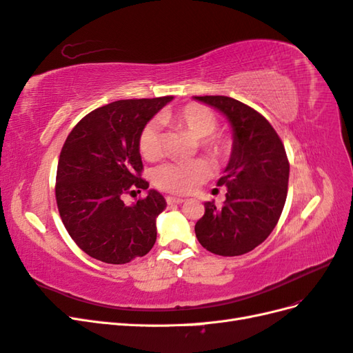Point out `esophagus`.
I'll list each match as a JSON object with an SVG mask.
<instances>
[{"label": "esophagus", "mask_w": 353, "mask_h": 353, "mask_svg": "<svg viewBox=\"0 0 353 353\" xmlns=\"http://www.w3.org/2000/svg\"><path fill=\"white\" fill-rule=\"evenodd\" d=\"M166 201L169 203V205H181V203L184 201V199L174 197V196H168V197H166Z\"/></svg>", "instance_id": "34e87169"}]
</instances>
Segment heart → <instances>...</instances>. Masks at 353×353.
Wrapping results in <instances>:
<instances>
[{"label": "heart", "mask_w": 353, "mask_h": 353, "mask_svg": "<svg viewBox=\"0 0 353 353\" xmlns=\"http://www.w3.org/2000/svg\"><path fill=\"white\" fill-rule=\"evenodd\" d=\"M162 119L165 122L184 126L187 130L203 138L201 145L216 159L227 157L231 144L223 137L212 135L218 128L215 113L209 108L199 103H190L175 113H168ZM138 150L147 160H154L162 153V134L157 121L147 122L138 137ZM210 175V168L205 160H193V162H168L154 169V184L169 193L185 194L193 191L203 181Z\"/></svg>", "instance_id": "heart-1"}]
</instances>
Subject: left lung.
I'll list each match as a JSON object with an SVG mask.
<instances>
[{"label": "left lung", "mask_w": 353, "mask_h": 353, "mask_svg": "<svg viewBox=\"0 0 353 353\" xmlns=\"http://www.w3.org/2000/svg\"><path fill=\"white\" fill-rule=\"evenodd\" d=\"M194 99L225 114L234 135L230 162L218 179L227 187V199L221 208L205 203L196 237L215 254H244L268 239L279 222L290 165L279 134L259 112L225 95Z\"/></svg>", "instance_id": "obj_1"}]
</instances>
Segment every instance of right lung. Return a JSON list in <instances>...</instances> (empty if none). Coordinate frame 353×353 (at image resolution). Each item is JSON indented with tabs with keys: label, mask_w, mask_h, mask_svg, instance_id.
I'll return each instance as SVG.
<instances>
[{
	"label": "right lung",
	"mask_w": 353,
	"mask_h": 353,
	"mask_svg": "<svg viewBox=\"0 0 353 353\" xmlns=\"http://www.w3.org/2000/svg\"><path fill=\"white\" fill-rule=\"evenodd\" d=\"M174 97L119 100L88 113L63 144L56 200L63 225L91 258L121 265L156 243V218L166 200L156 190L126 206L122 197L148 188L138 137Z\"/></svg>",
	"instance_id": "1"
}]
</instances>
